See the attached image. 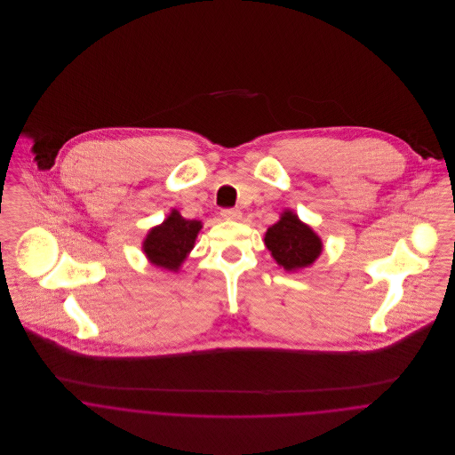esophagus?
Masks as SVG:
<instances>
[{
	"label": "esophagus",
	"instance_id": "obj_1",
	"mask_svg": "<svg viewBox=\"0 0 455 455\" xmlns=\"http://www.w3.org/2000/svg\"><path fill=\"white\" fill-rule=\"evenodd\" d=\"M220 215H222V219H226V220H240V219H242V212H240V210H236V208L222 210V212H220Z\"/></svg>",
	"mask_w": 455,
	"mask_h": 455
}]
</instances>
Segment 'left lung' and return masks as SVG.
I'll use <instances>...</instances> for the list:
<instances>
[{"label":"left lung","instance_id":"obj_1","mask_svg":"<svg viewBox=\"0 0 455 455\" xmlns=\"http://www.w3.org/2000/svg\"><path fill=\"white\" fill-rule=\"evenodd\" d=\"M264 245L271 258L285 271H298L312 266L323 254L321 236L305 224L292 210H283L280 220L267 228Z\"/></svg>","mask_w":455,"mask_h":455}]
</instances>
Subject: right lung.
I'll list each match as a JSON object with an SVG mask.
<instances>
[{
	"mask_svg": "<svg viewBox=\"0 0 455 455\" xmlns=\"http://www.w3.org/2000/svg\"><path fill=\"white\" fill-rule=\"evenodd\" d=\"M201 228V220H189L173 208L159 226L148 229L141 251L152 266L177 273L195 249Z\"/></svg>",
	"mask_w": 455,
	"mask_h": 455,
	"instance_id": "obj_1",
	"label": "right lung"
}]
</instances>
